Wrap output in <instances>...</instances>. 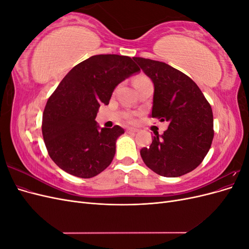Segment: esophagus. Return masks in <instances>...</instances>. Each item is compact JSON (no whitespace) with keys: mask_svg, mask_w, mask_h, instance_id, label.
Masks as SVG:
<instances>
[{"mask_svg":"<svg viewBox=\"0 0 249 249\" xmlns=\"http://www.w3.org/2000/svg\"><path fill=\"white\" fill-rule=\"evenodd\" d=\"M126 132H127V133H131V134H135V133L138 132V130H137V129H127Z\"/></svg>","mask_w":249,"mask_h":249,"instance_id":"esophagus-1","label":"esophagus"}]
</instances>
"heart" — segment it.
I'll return each instance as SVG.
<instances>
[{
    "instance_id": "b5f03b06",
    "label": "heart",
    "mask_w": 249,
    "mask_h": 249,
    "mask_svg": "<svg viewBox=\"0 0 249 249\" xmlns=\"http://www.w3.org/2000/svg\"><path fill=\"white\" fill-rule=\"evenodd\" d=\"M145 81H148V79L145 76H137L134 79V86H137L138 84H140V83L145 82Z\"/></svg>"
}]
</instances>
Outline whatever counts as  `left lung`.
I'll list each match as a JSON object with an SVG mask.
<instances>
[{"instance_id": "left-lung-1", "label": "left lung", "mask_w": 249, "mask_h": 249, "mask_svg": "<svg viewBox=\"0 0 249 249\" xmlns=\"http://www.w3.org/2000/svg\"><path fill=\"white\" fill-rule=\"evenodd\" d=\"M152 79L155 92L150 117L169 123L163 135L140 155L146 166L166 178L192 171L205 159L214 137L213 112L199 87L187 74L155 60L134 57Z\"/></svg>"}]
</instances>
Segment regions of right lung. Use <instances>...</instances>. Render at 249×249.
I'll return each instance as SVG.
<instances>
[{
    "mask_svg": "<svg viewBox=\"0 0 249 249\" xmlns=\"http://www.w3.org/2000/svg\"><path fill=\"white\" fill-rule=\"evenodd\" d=\"M140 69L132 58L95 55L77 64L49 97L42 116V136L51 159L78 178L99 175L111 164L119 125L99 129L101 105H108L115 87Z\"/></svg>",
    "mask_w": 249,
    "mask_h": 249,
    "instance_id": "obj_1",
    "label": "right lung"
}]
</instances>
